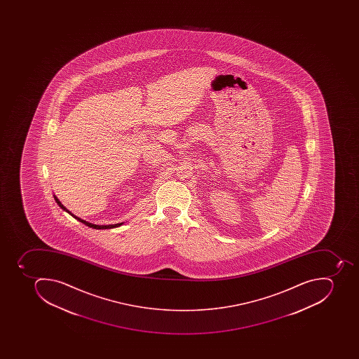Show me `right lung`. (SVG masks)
Wrapping results in <instances>:
<instances>
[{
	"label": "right lung",
	"instance_id": "right-lung-1",
	"mask_svg": "<svg viewBox=\"0 0 359 359\" xmlns=\"http://www.w3.org/2000/svg\"><path fill=\"white\" fill-rule=\"evenodd\" d=\"M55 201H56V203L58 204V205L62 208L64 211L67 212V213H69V215H72V217H75V219H77V220L79 221V222L84 223L85 226H90V228L93 229H112V228H116V226H120L121 224H123V222L121 223H116V224H109V226H97V224H93V223L88 222V221L82 220L81 217H76V215H74L73 213H72L69 210L66 209L65 206L62 205V203H60V201L57 198V196H55L54 195Z\"/></svg>",
	"mask_w": 359,
	"mask_h": 359
}]
</instances>
